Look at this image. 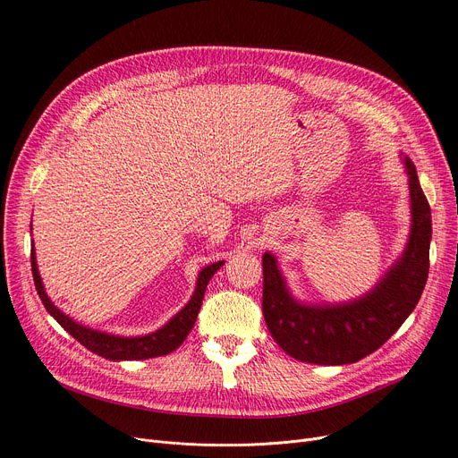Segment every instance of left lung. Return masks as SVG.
Wrapping results in <instances>:
<instances>
[{"mask_svg":"<svg viewBox=\"0 0 458 458\" xmlns=\"http://www.w3.org/2000/svg\"><path fill=\"white\" fill-rule=\"evenodd\" d=\"M411 189V233L403 254L362 297L318 304L293 297L275 254L263 263V318L275 342L299 362L344 366L375 352L412 314L428 276L430 208L414 163L403 157Z\"/></svg>","mask_w":458,"mask_h":458,"instance_id":"8db88e82","label":"left lung"}]
</instances>
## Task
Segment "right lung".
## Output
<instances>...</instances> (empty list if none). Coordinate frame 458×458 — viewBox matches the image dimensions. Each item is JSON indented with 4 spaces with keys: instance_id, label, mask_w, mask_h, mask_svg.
<instances>
[{
    "instance_id": "obj_1",
    "label": "right lung",
    "mask_w": 458,
    "mask_h": 458,
    "mask_svg": "<svg viewBox=\"0 0 458 458\" xmlns=\"http://www.w3.org/2000/svg\"><path fill=\"white\" fill-rule=\"evenodd\" d=\"M223 266H225V259L215 261V263H211V266H206L199 273L197 287H195V292H192L189 302L178 311L176 316L168 319L161 328H157L156 332H150V334H144V335H118V334L85 327V325L74 321V318L66 316L63 310H59L52 302V299L47 297V293L44 290V284H42V278H40V273L37 267L35 245H31L33 280H35L37 293H38L44 308L47 310V314H50L72 335V338H76L90 352L98 354L106 360H113V362H120V360H147V358L165 356L168 352L176 351L187 338L191 328L195 327L208 282Z\"/></svg>"
}]
</instances>
